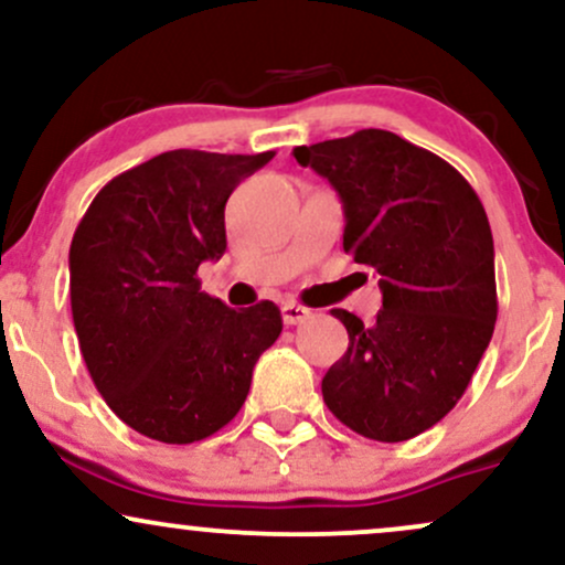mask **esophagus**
Masks as SVG:
<instances>
[{
    "instance_id": "1",
    "label": "esophagus",
    "mask_w": 565,
    "mask_h": 565,
    "mask_svg": "<svg viewBox=\"0 0 565 565\" xmlns=\"http://www.w3.org/2000/svg\"><path fill=\"white\" fill-rule=\"evenodd\" d=\"M281 319L287 327H295V323H302L305 319H310V310L302 308V305H297V302H284Z\"/></svg>"
}]
</instances>
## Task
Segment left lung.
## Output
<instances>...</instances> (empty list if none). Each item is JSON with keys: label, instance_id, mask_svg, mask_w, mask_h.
<instances>
[{"label": "left lung", "instance_id": "obj_1", "mask_svg": "<svg viewBox=\"0 0 565 565\" xmlns=\"http://www.w3.org/2000/svg\"><path fill=\"white\" fill-rule=\"evenodd\" d=\"M345 210L342 246L377 270L382 310L345 323L348 350L321 382L329 412L359 436L398 444L457 406L497 321L489 217L449 161L385 129L297 146Z\"/></svg>", "mask_w": 565, "mask_h": 565}]
</instances>
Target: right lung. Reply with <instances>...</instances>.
Here are the masks:
<instances>
[{
  "label": "right lung",
  "mask_w": 565,
  "mask_h": 565,
  "mask_svg": "<svg viewBox=\"0 0 565 565\" xmlns=\"http://www.w3.org/2000/svg\"><path fill=\"white\" fill-rule=\"evenodd\" d=\"M274 151L178 148L100 188L68 252L71 313L95 387L121 423L161 444H193L244 406L252 369L281 334L263 300L233 310L201 291L225 252V201Z\"/></svg>",
  "instance_id": "add662e5"
}]
</instances>
